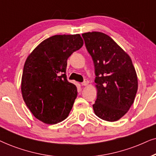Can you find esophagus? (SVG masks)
I'll use <instances>...</instances> for the list:
<instances>
[{
  "label": "esophagus",
  "instance_id": "34e87169",
  "mask_svg": "<svg viewBox=\"0 0 156 156\" xmlns=\"http://www.w3.org/2000/svg\"><path fill=\"white\" fill-rule=\"evenodd\" d=\"M88 84V80H87V79H86L84 80L83 82L82 83V86H87V85Z\"/></svg>",
  "mask_w": 156,
  "mask_h": 156
}]
</instances>
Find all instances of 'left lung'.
I'll return each mask as SVG.
<instances>
[{
	"instance_id": "8db88e82",
	"label": "left lung",
	"mask_w": 156,
	"mask_h": 156,
	"mask_svg": "<svg viewBox=\"0 0 156 156\" xmlns=\"http://www.w3.org/2000/svg\"><path fill=\"white\" fill-rule=\"evenodd\" d=\"M95 66L97 98L95 115L116 121L127 113L138 90V78L129 55L112 39L101 32L82 34Z\"/></svg>"
}]
</instances>
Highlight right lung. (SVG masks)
<instances>
[{
  "mask_svg": "<svg viewBox=\"0 0 156 156\" xmlns=\"http://www.w3.org/2000/svg\"><path fill=\"white\" fill-rule=\"evenodd\" d=\"M83 41L79 34L55 35L41 42L27 58L21 92L29 110L46 124L65 120L78 91L66 76L67 60Z\"/></svg>",
  "mask_w": 156,
  "mask_h": 156,
  "instance_id": "1",
  "label": "right lung"
}]
</instances>
